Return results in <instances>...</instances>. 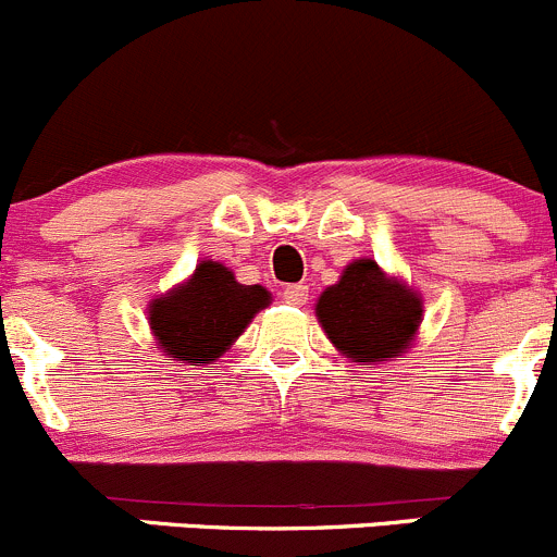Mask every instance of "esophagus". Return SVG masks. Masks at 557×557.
Returning a JSON list of instances; mask_svg holds the SVG:
<instances>
[{
	"instance_id": "obj_1",
	"label": "esophagus",
	"mask_w": 557,
	"mask_h": 557,
	"mask_svg": "<svg viewBox=\"0 0 557 557\" xmlns=\"http://www.w3.org/2000/svg\"><path fill=\"white\" fill-rule=\"evenodd\" d=\"M281 297H284V302H289V306H306L308 286L306 284H289L284 292H281Z\"/></svg>"
}]
</instances>
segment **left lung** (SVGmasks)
I'll list each match as a JSON object with an SVG mask.
<instances>
[{
	"instance_id": "1",
	"label": "left lung",
	"mask_w": 557,
	"mask_h": 557,
	"mask_svg": "<svg viewBox=\"0 0 557 557\" xmlns=\"http://www.w3.org/2000/svg\"><path fill=\"white\" fill-rule=\"evenodd\" d=\"M422 295L389 276L371 257L349 262L319 295L317 319L330 344L357 366H382L414 346L422 324Z\"/></svg>"
}]
</instances>
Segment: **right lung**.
I'll return each mask as SVG.
<instances>
[{
    "instance_id": "add662e5",
    "label": "right lung",
    "mask_w": 557,
    "mask_h": 557,
    "mask_svg": "<svg viewBox=\"0 0 557 557\" xmlns=\"http://www.w3.org/2000/svg\"><path fill=\"white\" fill-rule=\"evenodd\" d=\"M271 300L265 286L240 284L222 262L200 260L189 278L148 302V330L162 355L184 366H211Z\"/></svg>"
}]
</instances>
